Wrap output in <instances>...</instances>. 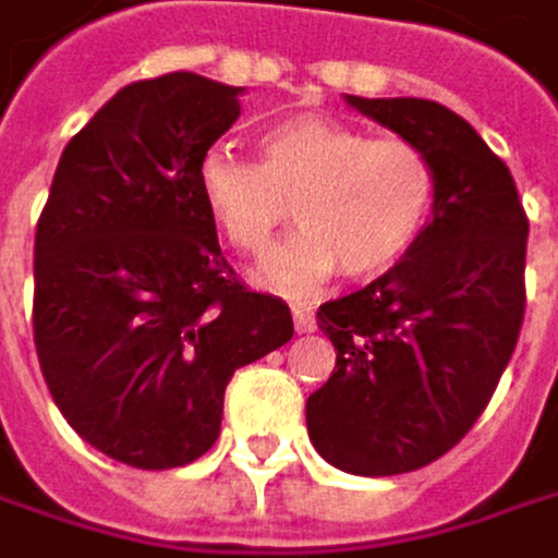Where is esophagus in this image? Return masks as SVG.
Segmentation results:
<instances>
[{
	"label": "esophagus",
	"instance_id": "1",
	"mask_svg": "<svg viewBox=\"0 0 558 558\" xmlns=\"http://www.w3.org/2000/svg\"><path fill=\"white\" fill-rule=\"evenodd\" d=\"M292 322H295V331H312V328H315V312H312V305L292 302Z\"/></svg>",
	"mask_w": 558,
	"mask_h": 558
}]
</instances>
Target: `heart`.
<instances>
[{
  "mask_svg": "<svg viewBox=\"0 0 558 558\" xmlns=\"http://www.w3.org/2000/svg\"><path fill=\"white\" fill-rule=\"evenodd\" d=\"M199 196L227 243L253 259L272 250L282 223L302 227L269 256L259 279L302 292L344 269L352 279L388 272L427 230L437 167L408 137L299 114L259 137V163L210 147L196 167Z\"/></svg>",
  "mask_w": 558,
  "mask_h": 558,
  "instance_id": "heart-1",
  "label": "heart"
}]
</instances>
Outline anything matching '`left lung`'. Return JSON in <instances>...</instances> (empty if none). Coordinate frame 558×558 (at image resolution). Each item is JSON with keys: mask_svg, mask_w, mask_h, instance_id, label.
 Here are the masks:
<instances>
[{"mask_svg": "<svg viewBox=\"0 0 558 558\" xmlns=\"http://www.w3.org/2000/svg\"><path fill=\"white\" fill-rule=\"evenodd\" d=\"M344 101L437 167L434 214L411 253L318 305L335 372L308 395V437L344 473L395 476L444 457L490 404L523 328L530 220L510 167L450 108Z\"/></svg>", "mask_w": 558, "mask_h": 558, "instance_id": "1", "label": "left lung"}]
</instances>
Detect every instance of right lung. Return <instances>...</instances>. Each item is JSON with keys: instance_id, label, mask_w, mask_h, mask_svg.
Instances as JSON below:
<instances>
[{"instance_id": "obj_1", "label": "right lung", "mask_w": 558, "mask_h": 558, "mask_svg": "<svg viewBox=\"0 0 558 558\" xmlns=\"http://www.w3.org/2000/svg\"><path fill=\"white\" fill-rule=\"evenodd\" d=\"M240 95L193 72L121 88L68 141L38 217L45 385L82 440L137 470L203 457L233 372L292 338L289 305L220 253L196 183Z\"/></svg>"}]
</instances>
